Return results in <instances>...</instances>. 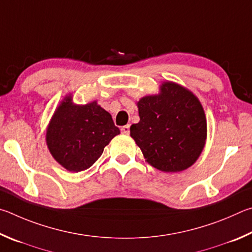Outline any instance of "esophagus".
<instances>
[{"label":"esophagus","instance_id":"obj_1","mask_svg":"<svg viewBox=\"0 0 252 252\" xmlns=\"http://www.w3.org/2000/svg\"><path fill=\"white\" fill-rule=\"evenodd\" d=\"M129 125H125V126H123V127H121V130H122V133L123 134H126V135H128L129 134Z\"/></svg>","mask_w":252,"mask_h":252}]
</instances>
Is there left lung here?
I'll return each instance as SVG.
<instances>
[{"mask_svg": "<svg viewBox=\"0 0 252 252\" xmlns=\"http://www.w3.org/2000/svg\"><path fill=\"white\" fill-rule=\"evenodd\" d=\"M137 107L140 121L130 126V136L148 164L165 173L195 164L206 144L207 121L190 91L164 82L159 94L143 97Z\"/></svg>", "mask_w": 252, "mask_h": 252, "instance_id": "obj_1", "label": "left lung"}]
</instances>
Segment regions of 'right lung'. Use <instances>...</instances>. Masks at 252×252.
<instances>
[{
	"mask_svg": "<svg viewBox=\"0 0 252 252\" xmlns=\"http://www.w3.org/2000/svg\"><path fill=\"white\" fill-rule=\"evenodd\" d=\"M119 133L110 114L96 100L76 105L66 96L48 124L46 144L61 166L78 173L90 168Z\"/></svg>",
	"mask_w": 252,
	"mask_h": 252,
	"instance_id": "right-lung-1",
	"label": "right lung"
}]
</instances>
